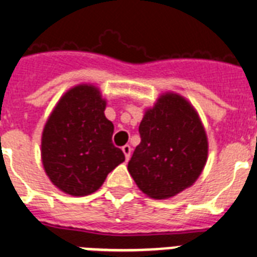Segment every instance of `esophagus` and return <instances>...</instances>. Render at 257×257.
<instances>
[{
	"instance_id": "1",
	"label": "esophagus",
	"mask_w": 257,
	"mask_h": 257,
	"mask_svg": "<svg viewBox=\"0 0 257 257\" xmlns=\"http://www.w3.org/2000/svg\"><path fill=\"white\" fill-rule=\"evenodd\" d=\"M122 152H124V155H125V160H129V157H131V152H132L131 147H129V145H124V147H122Z\"/></svg>"
}]
</instances>
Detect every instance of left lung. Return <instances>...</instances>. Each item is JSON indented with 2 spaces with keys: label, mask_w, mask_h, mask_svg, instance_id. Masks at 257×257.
<instances>
[{
  "label": "left lung",
  "mask_w": 257,
  "mask_h": 257,
  "mask_svg": "<svg viewBox=\"0 0 257 257\" xmlns=\"http://www.w3.org/2000/svg\"><path fill=\"white\" fill-rule=\"evenodd\" d=\"M141 143L128 163L131 176L147 196L168 199L193 185L208 157L207 133L196 109L177 93H164L145 110Z\"/></svg>",
  "instance_id": "1"
}]
</instances>
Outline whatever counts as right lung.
<instances>
[{"label": "right lung", "mask_w": 257, "mask_h": 257, "mask_svg": "<svg viewBox=\"0 0 257 257\" xmlns=\"http://www.w3.org/2000/svg\"><path fill=\"white\" fill-rule=\"evenodd\" d=\"M100 89L81 84L60 98L41 137V159L53 185L72 196H86L104 184L125 160L112 143V121L104 114Z\"/></svg>", "instance_id": "add662e5"}]
</instances>
